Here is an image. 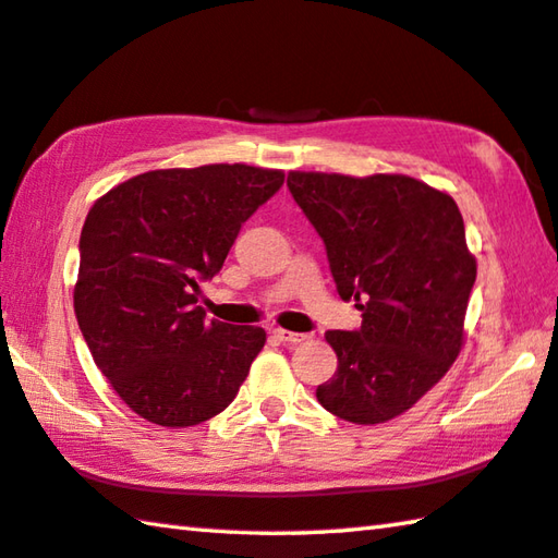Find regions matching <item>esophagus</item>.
Listing matches in <instances>:
<instances>
[{
	"label": "esophagus",
	"mask_w": 558,
	"mask_h": 558,
	"mask_svg": "<svg viewBox=\"0 0 558 558\" xmlns=\"http://www.w3.org/2000/svg\"><path fill=\"white\" fill-rule=\"evenodd\" d=\"M272 337L278 339V342H282V344H300V342H305L307 339V335H300V332H290V329H272Z\"/></svg>",
	"instance_id": "1"
}]
</instances>
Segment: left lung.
<instances>
[{"instance_id":"8db88e82","label":"left lung","mask_w":558,"mask_h":558,"mask_svg":"<svg viewBox=\"0 0 558 558\" xmlns=\"http://www.w3.org/2000/svg\"><path fill=\"white\" fill-rule=\"evenodd\" d=\"M288 186L323 235L342 300L362 327L329 329L337 372L317 401L359 426L386 423L426 396L465 342L477 263L452 196L405 174L290 172Z\"/></svg>"}]
</instances>
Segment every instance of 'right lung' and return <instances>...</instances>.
Masks as SVG:
<instances>
[{"label": "right lung", "mask_w": 558, "mask_h": 558, "mask_svg": "<svg viewBox=\"0 0 558 558\" xmlns=\"http://www.w3.org/2000/svg\"><path fill=\"white\" fill-rule=\"evenodd\" d=\"M282 179L248 165L155 169L90 206L75 319L102 376L149 423L186 428L219 415L266 344L263 327L206 323L196 300Z\"/></svg>", "instance_id": "right-lung-1"}]
</instances>
